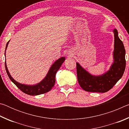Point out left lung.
<instances>
[{
    "label": "left lung",
    "mask_w": 129,
    "mask_h": 129,
    "mask_svg": "<svg viewBox=\"0 0 129 129\" xmlns=\"http://www.w3.org/2000/svg\"><path fill=\"white\" fill-rule=\"evenodd\" d=\"M113 32L114 36L113 62L108 71L101 75H93L79 63L76 62L78 82L84 90L90 92H106L114 86L123 75L126 67L125 47L119 38L117 30L114 29Z\"/></svg>",
    "instance_id": "left-lung-1"
}]
</instances>
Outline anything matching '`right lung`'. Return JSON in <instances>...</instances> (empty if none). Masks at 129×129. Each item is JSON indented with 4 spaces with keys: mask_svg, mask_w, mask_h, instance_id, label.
Returning <instances> with one entry per match:
<instances>
[{
    "mask_svg": "<svg viewBox=\"0 0 129 129\" xmlns=\"http://www.w3.org/2000/svg\"><path fill=\"white\" fill-rule=\"evenodd\" d=\"M9 42L10 41H8L7 43V45H6L5 53H4V56H5L6 51ZM65 60V57H61L58 58V60H57L52 65V66L49 68V70L48 72L47 75L44 77V78L42 81H41L40 82H39L38 84L35 85L23 84L16 81L11 76L7 68L6 61H5V67L6 72H7V73L10 79L21 91H22L23 92L28 95H37L48 92L49 91L51 90L52 88L54 85V84H55L56 73H57L58 70L60 69V68L62 64L64 62Z\"/></svg>",
    "mask_w": 129,
    "mask_h": 129,
    "instance_id": "add662e5",
    "label": "right lung"
}]
</instances>
